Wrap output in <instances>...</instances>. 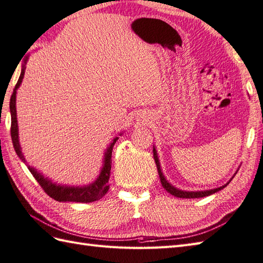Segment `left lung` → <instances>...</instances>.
<instances>
[{"label": "left lung", "instance_id": "8db88e82", "mask_svg": "<svg viewBox=\"0 0 263 263\" xmlns=\"http://www.w3.org/2000/svg\"><path fill=\"white\" fill-rule=\"evenodd\" d=\"M154 159L156 161V165H157V170H158V174H159V178H160V182H161V185L166 190L167 192L171 193L172 195H174L176 198H184V199H194V198H203V197H208L210 194H214L218 191H220L221 189H224L225 186H227V184L230 183L228 182L225 185H222L220 187H217V189H212V190H206V191H197V192H193V191H182V190H178L176 187H174L170 184L168 182L166 181L165 176L163 175V173H161L160 170V164H159V159H158V156H157V152H156V149L154 148Z\"/></svg>", "mask_w": 263, "mask_h": 263}]
</instances>
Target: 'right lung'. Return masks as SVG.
<instances>
[{"label": "right lung", "mask_w": 263, "mask_h": 263, "mask_svg": "<svg viewBox=\"0 0 263 263\" xmlns=\"http://www.w3.org/2000/svg\"><path fill=\"white\" fill-rule=\"evenodd\" d=\"M25 76V66L21 70V74L19 77V80L16 82V85L13 89L12 96L10 99V111H11V138H12V143L16 155L18 157L24 161L26 164L27 161L24 157V155L21 153V147L19 143V132H18V121H16V110H15V95H16V89H18L21 85L22 79H24ZM115 138L113 142L109 144L105 153V158H104V165L103 168L100 171V174L97 177V180L93 183L89 184V185L85 186H66V185H58V184L53 183L49 178L44 177L42 173L37 172V170L32 168V167L28 166V170L30 171L32 176L36 178V181L39 183V185L42 189L49 195L52 199L59 201V202H65V201H70V202H92V201H97L102 199L104 195L107 193L109 185H108V180L110 175V168H111V150L115 142L117 141Z\"/></svg>", "instance_id": "add662e5"}]
</instances>
